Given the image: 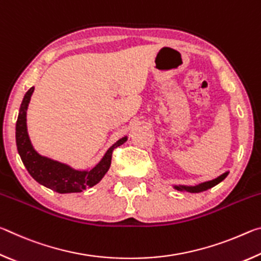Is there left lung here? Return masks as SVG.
I'll return each mask as SVG.
<instances>
[{
    "instance_id": "1",
    "label": "left lung",
    "mask_w": 261,
    "mask_h": 261,
    "mask_svg": "<svg viewBox=\"0 0 261 261\" xmlns=\"http://www.w3.org/2000/svg\"><path fill=\"white\" fill-rule=\"evenodd\" d=\"M227 176H228V173H224V174H222L221 176H219L218 178L208 180V182H205V183H201L199 185H196V187H185V185H179V187H175V189L180 190V191L190 192V193L202 192V191H206V190H208L211 188L215 187V185L219 184L220 182H222V180L226 178Z\"/></svg>"
}]
</instances>
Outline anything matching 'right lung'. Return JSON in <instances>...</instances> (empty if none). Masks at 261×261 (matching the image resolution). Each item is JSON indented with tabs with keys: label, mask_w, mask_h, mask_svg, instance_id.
Masks as SVG:
<instances>
[{
	"label": "right lung",
	"mask_w": 261,
	"mask_h": 261,
	"mask_svg": "<svg viewBox=\"0 0 261 261\" xmlns=\"http://www.w3.org/2000/svg\"><path fill=\"white\" fill-rule=\"evenodd\" d=\"M33 91L34 87H31L26 92L23 102L20 105L18 118L16 123L17 149H18L21 161L30 175L38 183L59 193L82 192L85 189L92 188L96 183H99L109 169L114 148L121 146L124 141H126V137L114 144L105 154L102 160L93 169L88 171L72 169L71 167L64 165V163L42 156L33 148L28 135V127H26V110H28Z\"/></svg>",
	"instance_id": "1"
}]
</instances>
